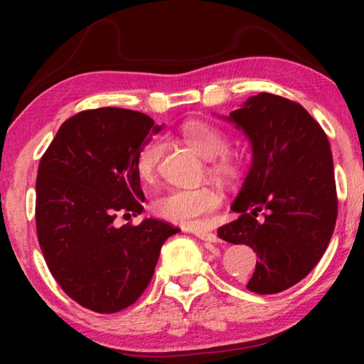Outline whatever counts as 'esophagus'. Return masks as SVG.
Instances as JSON below:
<instances>
[{
    "label": "esophagus",
    "instance_id": "34e87169",
    "mask_svg": "<svg viewBox=\"0 0 364 364\" xmlns=\"http://www.w3.org/2000/svg\"><path fill=\"white\" fill-rule=\"evenodd\" d=\"M196 231H197V234H199V237H202V239H207L208 236H210V230H208V228L205 226V223L197 225Z\"/></svg>",
    "mask_w": 364,
    "mask_h": 364
}]
</instances>
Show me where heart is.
<instances>
[{
  "label": "heart",
  "mask_w": 364,
  "mask_h": 364,
  "mask_svg": "<svg viewBox=\"0 0 364 364\" xmlns=\"http://www.w3.org/2000/svg\"><path fill=\"white\" fill-rule=\"evenodd\" d=\"M197 217H200V213H199V215H196V218H197Z\"/></svg>",
  "instance_id": "obj_1"
}]
</instances>
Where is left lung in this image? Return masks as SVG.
I'll return each mask as SVG.
<instances>
[{
	"instance_id": "8db88e82",
	"label": "left lung",
	"mask_w": 364,
	"mask_h": 364,
	"mask_svg": "<svg viewBox=\"0 0 364 364\" xmlns=\"http://www.w3.org/2000/svg\"><path fill=\"white\" fill-rule=\"evenodd\" d=\"M130 109L83 110L60 125L36 176L40 247L63 291L88 310L115 313L146 291L164 242L178 232L143 217L139 156L162 132ZM125 211V220H117Z\"/></svg>"
}]
</instances>
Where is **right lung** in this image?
<instances>
[{
	"label": "right lung",
	"instance_id": "right-lung-1",
	"mask_svg": "<svg viewBox=\"0 0 364 364\" xmlns=\"http://www.w3.org/2000/svg\"><path fill=\"white\" fill-rule=\"evenodd\" d=\"M225 122L250 146V165L231 210L237 220L221 226L226 242L245 244L258 260L247 289L278 294L316 267L334 232L337 194L328 136L297 102L258 93Z\"/></svg>",
	"mask_w": 364,
	"mask_h": 364
}]
</instances>
